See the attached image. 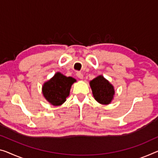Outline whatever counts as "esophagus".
<instances>
[{
  "label": "esophagus",
  "instance_id": "obj_1",
  "mask_svg": "<svg viewBox=\"0 0 158 158\" xmlns=\"http://www.w3.org/2000/svg\"><path fill=\"white\" fill-rule=\"evenodd\" d=\"M76 76L78 77L80 79H82L83 78V75H82L81 72H77L76 73Z\"/></svg>",
  "mask_w": 158,
  "mask_h": 158
}]
</instances>
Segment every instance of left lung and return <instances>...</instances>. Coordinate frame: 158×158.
I'll return each mask as SVG.
<instances>
[{
    "label": "left lung",
    "instance_id": "left-lung-1",
    "mask_svg": "<svg viewBox=\"0 0 158 158\" xmlns=\"http://www.w3.org/2000/svg\"><path fill=\"white\" fill-rule=\"evenodd\" d=\"M92 92L95 100L101 104H110L115 94L114 87L103 76H98L89 81Z\"/></svg>",
    "mask_w": 158,
    "mask_h": 158
}]
</instances>
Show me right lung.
Masks as SVG:
<instances>
[{
  "mask_svg": "<svg viewBox=\"0 0 158 158\" xmlns=\"http://www.w3.org/2000/svg\"><path fill=\"white\" fill-rule=\"evenodd\" d=\"M76 80L57 72L42 85V94L46 100L54 106H60L66 101L72 85Z\"/></svg>",
  "mask_w": 158,
  "mask_h": 158,
  "instance_id": "1",
  "label": "right lung"
}]
</instances>
